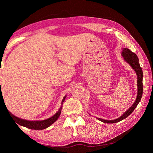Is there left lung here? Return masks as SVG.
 I'll return each instance as SVG.
<instances>
[{"instance_id":"8db88e82","label":"left lung","mask_w":153,"mask_h":153,"mask_svg":"<svg viewBox=\"0 0 153 153\" xmlns=\"http://www.w3.org/2000/svg\"><path fill=\"white\" fill-rule=\"evenodd\" d=\"M122 55L124 57V59L126 61L129 65H130L134 70L135 71L137 75V87H138V93L137 99L135 101V103L133 104V105L129 108L126 112H125L121 117H119L117 119L112 120V121H107V120H104L100 118H97L100 121L103 123H115L119 121H121L122 120L126 119L130 115L135 108L137 107L138 104L139 103L140 101L142 98V92H143V84H142V79H143V72L142 69L140 66L139 61H138V58L137 56V55L133 53V52L128 49V48H123Z\"/></svg>"}]
</instances>
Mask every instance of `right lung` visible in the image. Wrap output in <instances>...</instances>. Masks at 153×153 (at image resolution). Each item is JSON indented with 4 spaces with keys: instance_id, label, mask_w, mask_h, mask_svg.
<instances>
[{
    "instance_id": "obj_1",
    "label": "right lung",
    "mask_w": 153,
    "mask_h": 153,
    "mask_svg": "<svg viewBox=\"0 0 153 153\" xmlns=\"http://www.w3.org/2000/svg\"><path fill=\"white\" fill-rule=\"evenodd\" d=\"M65 96L62 100V103L64 102V100L66 98ZM61 108L62 107L60 108L58 112L55 114L53 116L51 117L49 119H47L46 120H43V121H27V120L22 119L20 118H18L15 115H13L10 112V114L11 115V117L15 119V122L18 124L19 125H21L22 126L26 127L27 128H29L31 129H44L45 128H47L49 127L50 125H52L54 122H55L60 116V114H61ZM9 112V111H8Z\"/></svg>"
}]
</instances>
